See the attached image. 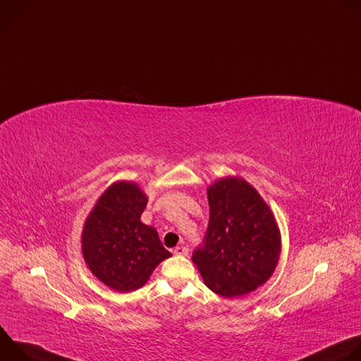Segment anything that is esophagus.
Here are the masks:
<instances>
[{
    "instance_id": "34e87169",
    "label": "esophagus",
    "mask_w": 361,
    "mask_h": 361,
    "mask_svg": "<svg viewBox=\"0 0 361 361\" xmlns=\"http://www.w3.org/2000/svg\"><path fill=\"white\" fill-rule=\"evenodd\" d=\"M174 254H176V255H188V248L184 247V245L176 247V248H174Z\"/></svg>"
}]
</instances>
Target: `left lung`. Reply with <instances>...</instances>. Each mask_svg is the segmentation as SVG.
Here are the masks:
<instances>
[{"instance_id":"left-lung-1","label":"left lung","mask_w":361,"mask_h":361,"mask_svg":"<svg viewBox=\"0 0 361 361\" xmlns=\"http://www.w3.org/2000/svg\"><path fill=\"white\" fill-rule=\"evenodd\" d=\"M210 220L192 262L212 291L231 298L264 284L281 251L274 214L244 178L224 177L207 188Z\"/></svg>"}]
</instances>
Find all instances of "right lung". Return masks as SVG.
<instances>
[{
	"label": "right lung",
	"instance_id": "1",
	"mask_svg": "<svg viewBox=\"0 0 361 361\" xmlns=\"http://www.w3.org/2000/svg\"><path fill=\"white\" fill-rule=\"evenodd\" d=\"M147 195L135 183L117 181L97 200L81 235L84 260L110 288L128 293L142 287L152 270L171 257L156 228L141 223Z\"/></svg>",
	"mask_w": 361,
	"mask_h": 361
}]
</instances>
